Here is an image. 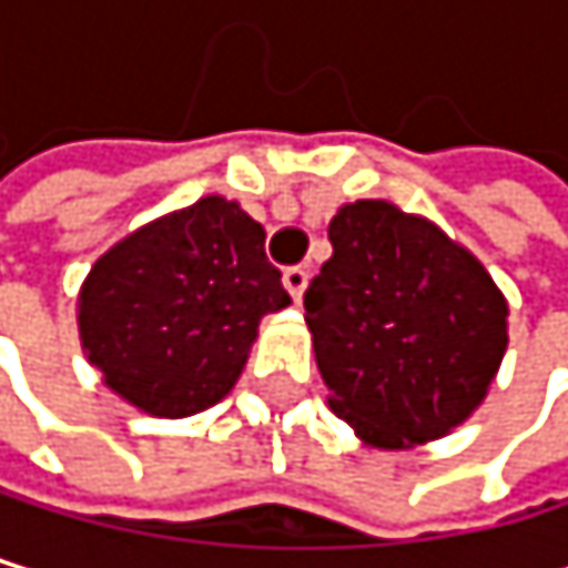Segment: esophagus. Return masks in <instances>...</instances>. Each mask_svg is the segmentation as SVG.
<instances>
[{"mask_svg":"<svg viewBox=\"0 0 568 568\" xmlns=\"http://www.w3.org/2000/svg\"><path fill=\"white\" fill-rule=\"evenodd\" d=\"M306 282H310V272H306L303 265H293V268L282 272V286L290 290L293 303H300V300H303V293H306Z\"/></svg>","mask_w":568,"mask_h":568,"instance_id":"obj_1","label":"esophagus"}]
</instances>
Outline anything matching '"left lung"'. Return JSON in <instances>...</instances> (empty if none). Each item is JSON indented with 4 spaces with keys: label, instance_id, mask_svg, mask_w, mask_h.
Masks as SVG:
<instances>
[{
    "label": "left lung",
    "instance_id": "8db88e82",
    "mask_svg": "<svg viewBox=\"0 0 568 568\" xmlns=\"http://www.w3.org/2000/svg\"><path fill=\"white\" fill-rule=\"evenodd\" d=\"M303 296L331 408L371 449L464 426L508 351V300L484 262L423 214L354 201Z\"/></svg>",
    "mask_w": 568,
    "mask_h": 568
}]
</instances>
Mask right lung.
<instances>
[{"mask_svg":"<svg viewBox=\"0 0 568 568\" xmlns=\"http://www.w3.org/2000/svg\"><path fill=\"white\" fill-rule=\"evenodd\" d=\"M290 306L265 227L221 193L125 234L78 293L84 357L122 402L160 419L217 405L242 378L258 323Z\"/></svg>","mask_w":568,"mask_h":568,"instance_id":"add662e5","label":"right lung"}]
</instances>
